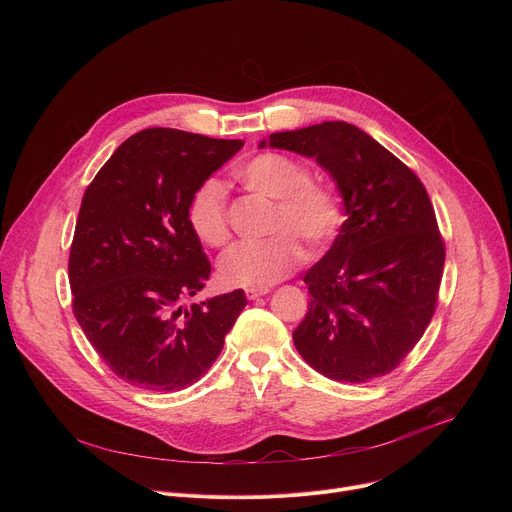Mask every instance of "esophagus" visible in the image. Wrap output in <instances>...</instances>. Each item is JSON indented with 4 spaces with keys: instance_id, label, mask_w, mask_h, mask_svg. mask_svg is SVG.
<instances>
[{
    "instance_id": "esophagus-1",
    "label": "esophagus",
    "mask_w": 512,
    "mask_h": 512,
    "mask_svg": "<svg viewBox=\"0 0 512 512\" xmlns=\"http://www.w3.org/2000/svg\"><path fill=\"white\" fill-rule=\"evenodd\" d=\"M265 294H267V289H257V287H247V289H245L247 300H257V298H261V296H265Z\"/></svg>"
}]
</instances>
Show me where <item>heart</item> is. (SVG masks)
Masks as SVG:
<instances>
[{"label": "heart", "mask_w": 512, "mask_h": 512, "mask_svg": "<svg viewBox=\"0 0 512 512\" xmlns=\"http://www.w3.org/2000/svg\"><path fill=\"white\" fill-rule=\"evenodd\" d=\"M239 182L253 194L273 200L267 233L259 243H241L218 261V279L229 287L265 289L302 265L306 253L300 243L318 253L336 237L342 223V200L336 188L310 178V168L285 154L261 152L237 170ZM186 223L206 247L229 243L231 227L225 188L218 180H204L190 196Z\"/></svg>", "instance_id": "b5f03b06"}]
</instances>
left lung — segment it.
<instances>
[{
	"label": "left lung",
	"instance_id": "obj_1",
	"mask_svg": "<svg viewBox=\"0 0 512 512\" xmlns=\"http://www.w3.org/2000/svg\"><path fill=\"white\" fill-rule=\"evenodd\" d=\"M269 145L316 158L336 180L348 216L304 275L312 300L294 330L298 352L342 383L395 371L431 322L444 275L446 245L425 186L344 121L271 133Z\"/></svg>",
	"mask_w": 512,
	"mask_h": 512
}]
</instances>
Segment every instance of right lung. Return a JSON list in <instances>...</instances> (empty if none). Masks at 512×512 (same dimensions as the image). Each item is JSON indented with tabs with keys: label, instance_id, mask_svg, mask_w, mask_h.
Wrapping results in <instances>:
<instances>
[{
	"label": "right lung",
	"instance_id": "1",
	"mask_svg": "<svg viewBox=\"0 0 512 512\" xmlns=\"http://www.w3.org/2000/svg\"><path fill=\"white\" fill-rule=\"evenodd\" d=\"M241 148V139L143 129L85 190L68 257L72 314L133 387L170 393L196 383L247 306L235 289L182 308L210 277L186 223L188 200Z\"/></svg>",
	"mask_w": 512,
	"mask_h": 512
}]
</instances>
